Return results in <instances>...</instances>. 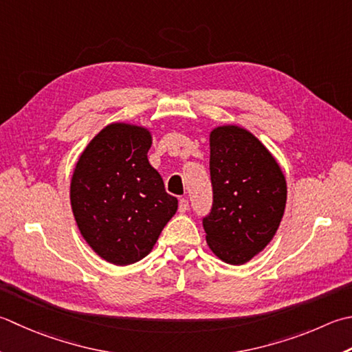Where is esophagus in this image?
Masks as SVG:
<instances>
[{"label": "esophagus", "mask_w": 352, "mask_h": 352, "mask_svg": "<svg viewBox=\"0 0 352 352\" xmlns=\"http://www.w3.org/2000/svg\"><path fill=\"white\" fill-rule=\"evenodd\" d=\"M189 210V201L186 198L180 199V204H178V212L180 213H186Z\"/></svg>", "instance_id": "esophagus-1"}]
</instances>
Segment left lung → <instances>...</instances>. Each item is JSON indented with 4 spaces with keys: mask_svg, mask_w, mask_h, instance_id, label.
Instances as JSON below:
<instances>
[{
    "mask_svg": "<svg viewBox=\"0 0 352 352\" xmlns=\"http://www.w3.org/2000/svg\"><path fill=\"white\" fill-rule=\"evenodd\" d=\"M213 204L203 219L217 258L243 265L263 252L278 232L287 204L279 163L249 129L219 125L209 134Z\"/></svg>",
    "mask_w": 352,
    "mask_h": 352,
    "instance_id": "obj_1",
    "label": "left lung"
}]
</instances>
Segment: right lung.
Masks as SVG:
<instances>
[{
  "instance_id": "1",
  "label": "right lung",
  "mask_w": 352,
  "mask_h": 352,
  "mask_svg": "<svg viewBox=\"0 0 352 352\" xmlns=\"http://www.w3.org/2000/svg\"><path fill=\"white\" fill-rule=\"evenodd\" d=\"M151 131L113 122L82 151L70 182L72 210L91 250L114 265H129L154 249L178 199L166 194L151 166Z\"/></svg>"
}]
</instances>
